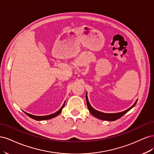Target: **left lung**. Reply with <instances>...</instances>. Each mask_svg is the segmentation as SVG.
<instances>
[{
	"label": "left lung",
	"mask_w": 154,
	"mask_h": 154,
	"mask_svg": "<svg viewBox=\"0 0 154 154\" xmlns=\"http://www.w3.org/2000/svg\"><path fill=\"white\" fill-rule=\"evenodd\" d=\"M137 101L135 102L134 104L129 108L128 109L126 110L123 112H118V113H112V114H109V113H103L101 112L97 111L96 110H95L93 107L91 105V104L89 103V101H88V97H87V94H86V101H87V107L88 109V110L90 111V112L96 117L97 119H100L101 120H105V121H109V122H113V121L117 120L118 119H119L121 117L125 114L126 113L128 112L130 109H132L133 107L135 106V105L136 104Z\"/></svg>",
	"instance_id": "obj_1"
}]
</instances>
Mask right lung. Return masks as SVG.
Returning a JSON list of instances; mask_svg holds the SVG:
<instances>
[{
	"instance_id": "right-lung-1",
	"label": "right lung",
	"mask_w": 154,
	"mask_h": 154,
	"mask_svg": "<svg viewBox=\"0 0 154 154\" xmlns=\"http://www.w3.org/2000/svg\"><path fill=\"white\" fill-rule=\"evenodd\" d=\"M65 106V103H63V105H62V106L60 108V109L57 111V112H55L54 114H50V115H48V116H33V115H31L30 114H28L27 112H24L29 116V117H30L31 118L35 120H37V121H42V120H47V119H50L51 118H53L54 117H56V116H57L58 115H59L60 114V112H61L62 110V109L63 108V106Z\"/></svg>"
}]
</instances>
